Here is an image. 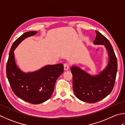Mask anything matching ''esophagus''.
<instances>
[{"label": "esophagus", "instance_id": "esophagus-1", "mask_svg": "<svg viewBox=\"0 0 125 125\" xmlns=\"http://www.w3.org/2000/svg\"><path fill=\"white\" fill-rule=\"evenodd\" d=\"M69 65L67 63H65L64 64V70H68L69 69Z\"/></svg>", "mask_w": 125, "mask_h": 125}]
</instances>
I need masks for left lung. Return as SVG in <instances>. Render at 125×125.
<instances>
[{
	"label": "left lung",
	"mask_w": 125,
	"mask_h": 125,
	"mask_svg": "<svg viewBox=\"0 0 125 125\" xmlns=\"http://www.w3.org/2000/svg\"><path fill=\"white\" fill-rule=\"evenodd\" d=\"M95 45H104L108 52V63L98 74L92 75L76 65L70 68L73 74V86L75 96L88 103H94L106 97L113 89L118 63L113 47L104 36L96 31Z\"/></svg>",
	"instance_id": "1"
}]
</instances>
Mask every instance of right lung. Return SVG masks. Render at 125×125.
<instances>
[{"mask_svg":"<svg viewBox=\"0 0 125 125\" xmlns=\"http://www.w3.org/2000/svg\"><path fill=\"white\" fill-rule=\"evenodd\" d=\"M37 31L26 32L12 44L6 64V76L12 90L21 99L32 104H40L51 97L58 77L63 72L62 63L46 65L35 72L25 73L17 65L14 50L19 44Z\"/></svg>","mask_w":125,"mask_h":125,"instance_id":"add662e5","label":"right lung"}]
</instances>
